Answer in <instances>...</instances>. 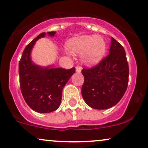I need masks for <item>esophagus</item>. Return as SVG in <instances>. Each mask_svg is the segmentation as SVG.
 <instances>
[{
    "label": "esophagus",
    "instance_id": "esophagus-1",
    "mask_svg": "<svg viewBox=\"0 0 148 148\" xmlns=\"http://www.w3.org/2000/svg\"><path fill=\"white\" fill-rule=\"evenodd\" d=\"M76 72L77 73H80L81 72V67L80 66H76Z\"/></svg>",
    "mask_w": 148,
    "mask_h": 148
}]
</instances>
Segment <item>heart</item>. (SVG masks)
I'll return each mask as SVG.
<instances>
[{
  "label": "heart",
  "mask_w": 148,
  "mask_h": 148,
  "mask_svg": "<svg viewBox=\"0 0 148 148\" xmlns=\"http://www.w3.org/2000/svg\"><path fill=\"white\" fill-rule=\"evenodd\" d=\"M68 49L72 53L83 54V60L86 65L92 67L102 60L106 51V42L101 37L95 35H82L72 39L68 43Z\"/></svg>",
  "instance_id": "1"
}]
</instances>
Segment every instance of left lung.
Returning a JSON list of instances; mask_svg holds the SVG:
<instances>
[{
  "instance_id": "obj_1",
  "label": "left lung",
  "mask_w": 148,
  "mask_h": 148,
  "mask_svg": "<svg viewBox=\"0 0 148 148\" xmlns=\"http://www.w3.org/2000/svg\"><path fill=\"white\" fill-rule=\"evenodd\" d=\"M111 40L109 54L95 67L82 70V97L88 106L95 109H107L117 104L128 86L126 53L113 37Z\"/></svg>"
}]
</instances>
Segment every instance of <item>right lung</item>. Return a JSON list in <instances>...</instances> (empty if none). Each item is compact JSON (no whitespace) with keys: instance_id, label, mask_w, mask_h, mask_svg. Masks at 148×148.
Masks as SVG:
<instances>
[{"instance_id":"right-lung-1","label":"right lung","mask_w":148,"mask_h":148,"mask_svg":"<svg viewBox=\"0 0 148 148\" xmlns=\"http://www.w3.org/2000/svg\"><path fill=\"white\" fill-rule=\"evenodd\" d=\"M47 35L54 37L56 32ZM42 33L26 46L18 64L21 91L25 102L33 111L41 113H51L60 106L62 92L67 81L75 72V68H54L52 65L42 67L31 60V51L35 42L45 37Z\"/></svg>"}]
</instances>
